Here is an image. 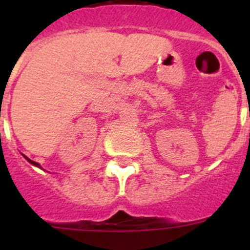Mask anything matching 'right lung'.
<instances>
[{"label":"right lung","mask_w":250,"mask_h":250,"mask_svg":"<svg viewBox=\"0 0 250 250\" xmlns=\"http://www.w3.org/2000/svg\"><path fill=\"white\" fill-rule=\"evenodd\" d=\"M23 156H25V155H23ZM25 159H26V160L28 161V163H31V164H32V165H35V167H40V164H39V163H36V161H32V160H31V159H28L27 156H25Z\"/></svg>","instance_id":"right-lung-1"}]
</instances>
